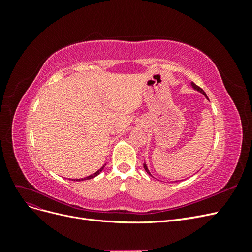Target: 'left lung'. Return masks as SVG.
Returning <instances> with one entry per match:
<instances>
[{"instance_id":"obj_1","label":"left lung","mask_w":252,"mask_h":252,"mask_svg":"<svg viewBox=\"0 0 252 252\" xmlns=\"http://www.w3.org/2000/svg\"><path fill=\"white\" fill-rule=\"evenodd\" d=\"M191 86L195 89V90H197V91H200V93L201 94H203L205 96H206V98H207V100H208V96L207 95H206V94H205V91L201 88V87H199V86H197V85H195V84L194 83H191ZM144 169L145 170H146V172L149 174V175H151V173L149 172V170H148V168H147V166H146V164H144Z\"/></svg>"}]
</instances>
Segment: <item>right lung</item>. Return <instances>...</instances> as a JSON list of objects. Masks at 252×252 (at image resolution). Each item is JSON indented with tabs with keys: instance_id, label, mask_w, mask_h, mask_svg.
<instances>
[{
	"instance_id": "add662e5",
	"label": "right lung",
	"mask_w": 252,
	"mask_h": 252,
	"mask_svg": "<svg viewBox=\"0 0 252 252\" xmlns=\"http://www.w3.org/2000/svg\"><path fill=\"white\" fill-rule=\"evenodd\" d=\"M106 165V164H105ZM105 165L103 166V167H101L100 169H98L96 172H94V174H91V175H88V177H86V178H83V179H75V180H73V181H84V180H90V179H93V178H94V177H96L97 174H100L101 172H102V170L104 169V167H105Z\"/></svg>"
}]
</instances>
